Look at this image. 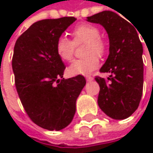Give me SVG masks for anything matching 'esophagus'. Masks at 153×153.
<instances>
[{
  "mask_svg": "<svg viewBox=\"0 0 153 153\" xmlns=\"http://www.w3.org/2000/svg\"><path fill=\"white\" fill-rule=\"evenodd\" d=\"M86 79H87V81H91V80H93L94 79V78L92 76H88V75H87L86 76Z\"/></svg>",
  "mask_w": 153,
  "mask_h": 153,
  "instance_id": "esophagus-1",
  "label": "esophagus"
}]
</instances>
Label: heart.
<instances>
[{"label": "heart", "mask_w": 153, "mask_h": 153, "mask_svg": "<svg viewBox=\"0 0 153 153\" xmlns=\"http://www.w3.org/2000/svg\"><path fill=\"white\" fill-rule=\"evenodd\" d=\"M73 42L65 37H60L56 43L57 56L63 60L69 62L73 59L74 45L85 43L83 50L84 58L74 60L68 67L71 75L89 74L99 66V56L105 55L106 43L100 37L99 29L90 24H81L75 26L72 33Z\"/></svg>", "instance_id": "heart-1"}]
</instances>
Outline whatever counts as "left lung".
I'll return each mask as SVG.
<instances>
[{
	"label": "left lung",
	"instance_id": "8db88e82",
	"mask_svg": "<svg viewBox=\"0 0 153 153\" xmlns=\"http://www.w3.org/2000/svg\"><path fill=\"white\" fill-rule=\"evenodd\" d=\"M87 21L105 27L109 37V56L96 77L100 91L97 104L111 119L124 120L138 108L143 86V45L137 29L117 13L105 10L88 16Z\"/></svg>",
	"mask_w": 153,
	"mask_h": 153
}]
</instances>
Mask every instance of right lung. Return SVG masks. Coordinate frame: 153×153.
<instances>
[{
  "instance_id": "obj_1",
  "label": "right lung",
  "mask_w": 153,
  "mask_h": 153,
  "mask_svg": "<svg viewBox=\"0 0 153 153\" xmlns=\"http://www.w3.org/2000/svg\"><path fill=\"white\" fill-rule=\"evenodd\" d=\"M75 20L65 16L35 22L14 47L12 69L20 101L36 125L51 131L72 122L86 85L82 75L63 78L65 65L56 51V41Z\"/></svg>"
}]
</instances>
